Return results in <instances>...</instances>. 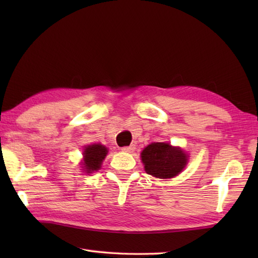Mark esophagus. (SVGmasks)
Returning <instances> with one entry per match:
<instances>
[{
  "label": "esophagus",
  "instance_id": "1",
  "mask_svg": "<svg viewBox=\"0 0 258 258\" xmlns=\"http://www.w3.org/2000/svg\"><path fill=\"white\" fill-rule=\"evenodd\" d=\"M134 150H135V145H130V146H124V147H122V151L123 152H126V153H132V152H134Z\"/></svg>",
  "mask_w": 258,
  "mask_h": 258
}]
</instances>
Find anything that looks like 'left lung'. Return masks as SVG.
I'll use <instances>...</instances> for the list:
<instances>
[{
    "mask_svg": "<svg viewBox=\"0 0 258 258\" xmlns=\"http://www.w3.org/2000/svg\"><path fill=\"white\" fill-rule=\"evenodd\" d=\"M142 161L147 174L158 178H171L182 172L187 163V155L167 143H152L143 150Z\"/></svg>",
    "mask_w": 258,
    "mask_h": 258,
    "instance_id": "8db88e82",
    "label": "left lung"
}]
</instances>
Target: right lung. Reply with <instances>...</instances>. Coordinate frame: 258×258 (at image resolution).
Wrapping results in <instances>:
<instances>
[{"instance_id": "right-lung-1", "label": "right lung", "mask_w": 258, "mask_h": 258, "mask_svg": "<svg viewBox=\"0 0 258 258\" xmlns=\"http://www.w3.org/2000/svg\"><path fill=\"white\" fill-rule=\"evenodd\" d=\"M107 154V149L101 144H93L85 147L84 163L87 173L97 171L101 168V164Z\"/></svg>"}]
</instances>
